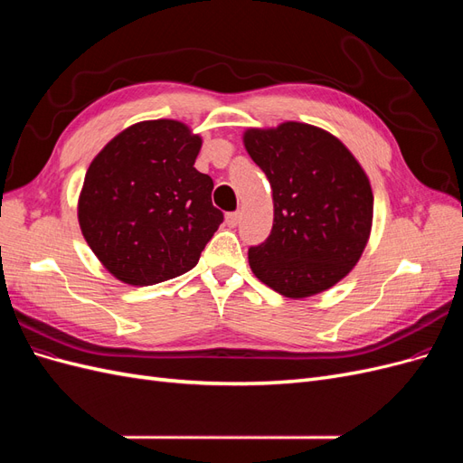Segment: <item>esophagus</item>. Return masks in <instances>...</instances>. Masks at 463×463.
<instances>
[{"label": "esophagus", "instance_id": "1", "mask_svg": "<svg viewBox=\"0 0 463 463\" xmlns=\"http://www.w3.org/2000/svg\"><path fill=\"white\" fill-rule=\"evenodd\" d=\"M240 220H241V214L240 213H230V214H226V223L230 228H235L237 223H240Z\"/></svg>", "mask_w": 463, "mask_h": 463}]
</instances>
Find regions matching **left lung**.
<instances>
[{"label": "left lung", "mask_w": 463, "mask_h": 463, "mask_svg": "<svg viewBox=\"0 0 463 463\" xmlns=\"http://www.w3.org/2000/svg\"><path fill=\"white\" fill-rule=\"evenodd\" d=\"M269 179L274 222L249 249V266L279 296L303 299L354 270L373 228V189L357 158L332 133L301 121L243 133Z\"/></svg>", "instance_id": "1"}]
</instances>
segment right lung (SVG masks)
Segmentation results:
<instances>
[{
    "mask_svg": "<svg viewBox=\"0 0 463 463\" xmlns=\"http://www.w3.org/2000/svg\"><path fill=\"white\" fill-rule=\"evenodd\" d=\"M203 138L175 119L138 121L96 154L77 216L104 269L129 286H152L197 266L223 214L214 184L197 172Z\"/></svg>",
    "mask_w": 463,
    "mask_h": 463,
    "instance_id": "right-lung-1",
    "label": "right lung"
}]
</instances>
